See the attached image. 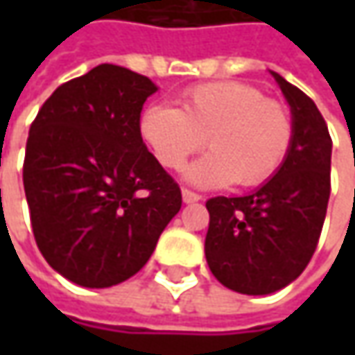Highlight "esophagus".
<instances>
[{
	"label": "esophagus",
	"instance_id": "esophagus-1",
	"mask_svg": "<svg viewBox=\"0 0 355 355\" xmlns=\"http://www.w3.org/2000/svg\"><path fill=\"white\" fill-rule=\"evenodd\" d=\"M182 196H184L185 203H196V201H199V199H201V196H199V193L191 191V189H187V187H184V189H182Z\"/></svg>",
	"mask_w": 355,
	"mask_h": 355
}]
</instances>
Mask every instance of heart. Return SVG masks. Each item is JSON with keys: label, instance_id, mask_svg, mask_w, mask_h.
<instances>
[{"label": "heart", "instance_id": "obj_1", "mask_svg": "<svg viewBox=\"0 0 355 355\" xmlns=\"http://www.w3.org/2000/svg\"><path fill=\"white\" fill-rule=\"evenodd\" d=\"M140 134L157 162L178 171L209 144L187 180L203 187L237 182L257 187L282 168L293 148V116L284 104L237 80L205 83L185 92L182 108L150 104L140 116Z\"/></svg>", "mask_w": 355, "mask_h": 355}]
</instances>
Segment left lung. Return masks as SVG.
Masks as SVG:
<instances>
[{
	"label": "left lung",
	"instance_id": "1",
	"mask_svg": "<svg viewBox=\"0 0 355 355\" xmlns=\"http://www.w3.org/2000/svg\"><path fill=\"white\" fill-rule=\"evenodd\" d=\"M293 110L294 140L275 178L241 198L207 199L205 259L213 277L241 294H270L302 275L330 199L332 138L314 101L272 73Z\"/></svg>",
	"mask_w": 355,
	"mask_h": 355
}]
</instances>
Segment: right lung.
<instances>
[{
    "label": "right lung",
    "mask_w": 355,
    "mask_h": 355,
    "mask_svg": "<svg viewBox=\"0 0 355 355\" xmlns=\"http://www.w3.org/2000/svg\"><path fill=\"white\" fill-rule=\"evenodd\" d=\"M156 85L118 64L62 83L31 122L23 187L41 254L87 288L134 277L182 207L146 148L140 112Z\"/></svg>",
    "instance_id": "right-lung-1"
}]
</instances>
